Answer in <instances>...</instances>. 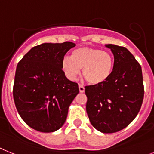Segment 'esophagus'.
Returning <instances> with one entry per match:
<instances>
[{"instance_id": "esophagus-1", "label": "esophagus", "mask_w": 154, "mask_h": 154, "mask_svg": "<svg viewBox=\"0 0 154 154\" xmlns=\"http://www.w3.org/2000/svg\"><path fill=\"white\" fill-rule=\"evenodd\" d=\"M79 91L80 92H84L85 91V87L81 84H79Z\"/></svg>"}]
</instances>
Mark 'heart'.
<instances>
[{"instance_id":"b5f03b06","label":"heart","mask_w":154,"mask_h":154,"mask_svg":"<svg viewBox=\"0 0 154 154\" xmlns=\"http://www.w3.org/2000/svg\"><path fill=\"white\" fill-rule=\"evenodd\" d=\"M62 69L68 79L74 81L83 69V76L90 85L104 83L113 69V59L109 52L100 49L81 47L73 50L71 57L62 61Z\"/></svg>"}]
</instances>
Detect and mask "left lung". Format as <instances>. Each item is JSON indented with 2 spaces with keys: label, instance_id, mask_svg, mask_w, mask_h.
<instances>
[{
  "label": "left lung",
  "instance_id": "1",
  "mask_svg": "<svg viewBox=\"0 0 154 154\" xmlns=\"http://www.w3.org/2000/svg\"><path fill=\"white\" fill-rule=\"evenodd\" d=\"M114 56L110 77L103 84L85 87L86 111L92 126L114 133L135 118L144 97L142 68L126 48L106 45Z\"/></svg>",
  "mask_w": 154,
  "mask_h": 154
}]
</instances>
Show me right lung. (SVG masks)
Segmentation results:
<instances>
[{
    "mask_svg": "<svg viewBox=\"0 0 154 154\" xmlns=\"http://www.w3.org/2000/svg\"><path fill=\"white\" fill-rule=\"evenodd\" d=\"M75 47L69 41L45 43L32 48L19 62L13 85L18 113L28 126L53 132L64 125L68 109L79 93L62 69L66 53Z\"/></svg>",
    "mask_w": 154,
    "mask_h": 154,
    "instance_id": "right-lung-1",
    "label": "right lung"
}]
</instances>
